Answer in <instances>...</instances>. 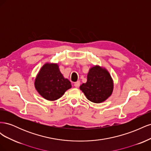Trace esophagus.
<instances>
[{"label":"esophagus","instance_id":"1","mask_svg":"<svg viewBox=\"0 0 151 151\" xmlns=\"http://www.w3.org/2000/svg\"><path fill=\"white\" fill-rule=\"evenodd\" d=\"M79 86H80V81H77L76 83H74V86L76 87V88H79Z\"/></svg>","mask_w":151,"mask_h":151}]
</instances>
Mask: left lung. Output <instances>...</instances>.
Listing matches in <instances>:
<instances>
[{
  "label": "left lung",
  "instance_id": "8db88e82",
  "mask_svg": "<svg viewBox=\"0 0 151 151\" xmlns=\"http://www.w3.org/2000/svg\"><path fill=\"white\" fill-rule=\"evenodd\" d=\"M80 89L90 101L100 103L112 94L113 81L106 68L94 65L90 68L87 82L80 86Z\"/></svg>",
  "mask_w": 151,
  "mask_h": 151
}]
</instances>
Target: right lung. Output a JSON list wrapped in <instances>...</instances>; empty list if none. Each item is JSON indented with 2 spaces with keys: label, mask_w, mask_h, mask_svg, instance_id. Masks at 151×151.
Listing matches in <instances>:
<instances>
[{
  "label": "right lung",
  "mask_w": 151,
  "mask_h": 151,
  "mask_svg": "<svg viewBox=\"0 0 151 151\" xmlns=\"http://www.w3.org/2000/svg\"><path fill=\"white\" fill-rule=\"evenodd\" d=\"M35 87L43 98L55 101L61 98L72 85L68 79L63 77L58 63H46L36 77Z\"/></svg>",
  "instance_id": "add662e5"
}]
</instances>
